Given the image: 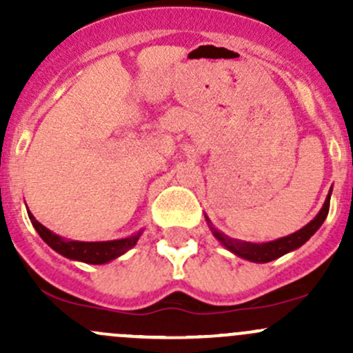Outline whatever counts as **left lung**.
Here are the masks:
<instances>
[{
	"mask_svg": "<svg viewBox=\"0 0 353 353\" xmlns=\"http://www.w3.org/2000/svg\"><path fill=\"white\" fill-rule=\"evenodd\" d=\"M330 196H331V193L328 194V198H326V201H325V205H323L321 212L316 215L314 220H311L307 225L302 227V229L297 230V232L290 234V236H287V237H282V239L273 241V243H265V244L239 243V241H234V239H230V237L223 236L222 232H219V230H215L212 227L213 236H215L216 239H219L223 245H225L227 249H230L234 254L241 256V258L249 259V261H254V263L273 261V259L280 258V256H283V254H287V252L294 251V249L301 248V245L304 244L305 241L311 239L312 234H314L316 230H318L319 227L323 225L325 219L328 216Z\"/></svg>",
	"mask_w": 353,
	"mask_h": 353,
	"instance_id": "1",
	"label": "left lung"
}]
</instances>
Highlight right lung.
Returning <instances> with one entry per match:
<instances>
[{"label": "right lung", "mask_w": 353, "mask_h": 353, "mask_svg": "<svg viewBox=\"0 0 353 353\" xmlns=\"http://www.w3.org/2000/svg\"><path fill=\"white\" fill-rule=\"evenodd\" d=\"M28 219H30L32 225L35 227V230L39 232V236L42 237L46 244L51 245L56 252L66 256L70 259H78V261L90 263V265H102V263H108L110 259H116L117 256L124 254L128 249L133 248L137 244L140 234L133 237H128V239H119V241H105V243H81V241H63L61 237L52 234L51 230L46 229L42 223H39L34 219L32 213H28Z\"/></svg>", "instance_id": "1"}]
</instances>
